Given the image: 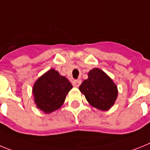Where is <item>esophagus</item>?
Here are the masks:
<instances>
[{
    "label": "esophagus",
    "instance_id": "obj_1",
    "mask_svg": "<svg viewBox=\"0 0 150 150\" xmlns=\"http://www.w3.org/2000/svg\"><path fill=\"white\" fill-rule=\"evenodd\" d=\"M81 84V80H75L72 81V84L75 88H79Z\"/></svg>",
    "mask_w": 150,
    "mask_h": 150
}]
</instances>
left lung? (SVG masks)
I'll list each match as a JSON object with an SVG mask.
<instances>
[{
	"label": "left lung",
	"instance_id": "obj_1",
	"mask_svg": "<svg viewBox=\"0 0 150 150\" xmlns=\"http://www.w3.org/2000/svg\"><path fill=\"white\" fill-rule=\"evenodd\" d=\"M88 75V79L84 80L79 90L91 106L102 111H107L113 106L118 97L117 85L99 68L91 69Z\"/></svg>",
	"mask_w": 150,
	"mask_h": 150
}]
</instances>
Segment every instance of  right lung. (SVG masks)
Here are the masks:
<instances>
[{
	"mask_svg": "<svg viewBox=\"0 0 150 150\" xmlns=\"http://www.w3.org/2000/svg\"><path fill=\"white\" fill-rule=\"evenodd\" d=\"M72 88L66 77L59 75V71L54 69H50L34 84V102L38 109L49 114L62 106L66 95Z\"/></svg>",
	"mask_w": 150,
	"mask_h": 150,
	"instance_id": "1",
	"label": "right lung"
}]
</instances>
